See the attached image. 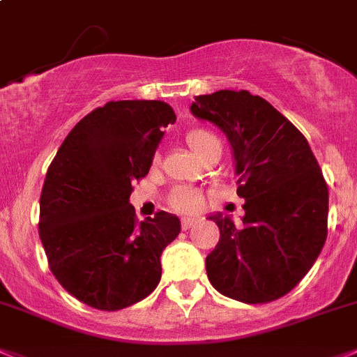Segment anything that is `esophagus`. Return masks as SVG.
Returning <instances> with one entry per match:
<instances>
[{"mask_svg":"<svg viewBox=\"0 0 357 357\" xmlns=\"http://www.w3.org/2000/svg\"><path fill=\"white\" fill-rule=\"evenodd\" d=\"M192 225H195V220L194 218H183L181 220V229L183 231H188Z\"/></svg>","mask_w":357,"mask_h":357,"instance_id":"34e87169","label":"esophagus"}]
</instances>
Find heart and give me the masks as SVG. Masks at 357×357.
Listing matches in <instances>:
<instances>
[{
	"label": "heart",
	"mask_w": 357,
	"mask_h": 357,
	"mask_svg": "<svg viewBox=\"0 0 357 357\" xmlns=\"http://www.w3.org/2000/svg\"><path fill=\"white\" fill-rule=\"evenodd\" d=\"M185 141L190 146V149L206 162L211 156L220 155L222 148H220V141L215 133L209 132L206 128H190L185 133ZM160 165V155H153L151 167L156 169ZM169 208L174 211L181 213V215H194L199 209L204 206V194L197 188H190V186H176L167 197Z\"/></svg>",
	"instance_id": "b5f03b06"
}]
</instances>
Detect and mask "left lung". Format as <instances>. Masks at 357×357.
<instances>
[{"mask_svg":"<svg viewBox=\"0 0 357 357\" xmlns=\"http://www.w3.org/2000/svg\"><path fill=\"white\" fill-rule=\"evenodd\" d=\"M192 112L227 135L243 224L211 216L220 241L206 271L220 294L248 305L275 301L305 278L328 236V183L301 132L248 91L201 95Z\"/></svg>","mask_w":357,"mask_h":357,"instance_id":"left-lung-1","label":"left lung"}]
</instances>
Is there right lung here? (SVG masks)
Wrapping results in <instances>:
<instances>
[{"label":"right lung","mask_w":357,"mask_h":357,"mask_svg":"<svg viewBox=\"0 0 357 357\" xmlns=\"http://www.w3.org/2000/svg\"><path fill=\"white\" fill-rule=\"evenodd\" d=\"M174 121L160 100L107 102L73 126L49 165L40 239L56 280L91 308L123 310L158 285L160 255L181 225L165 211L139 222L128 199Z\"/></svg>","instance_id":"add662e5"}]
</instances>
